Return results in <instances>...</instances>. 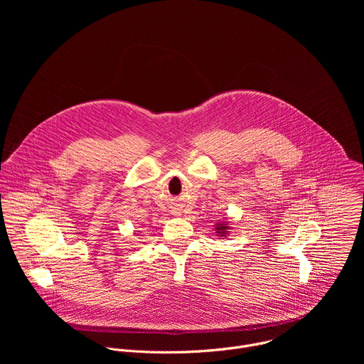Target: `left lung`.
Returning <instances> with one entry per match:
<instances>
[{
    "label": "left lung",
    "instance_id": "left-lung-1",
    "mask_svg": "<svg viewBox=\"0 0 364 364\" xmlns=\"http://www.w3.org/2000/svg\"><path fill=\"white\" fill-rule=\"evenodd\" d=\"M226 229H228V226H225V225H218V233H220L222 236L226 233Z\"/></svg>",
    "mask_w": 364,
    "mask_h": 364
}]
</instances>
